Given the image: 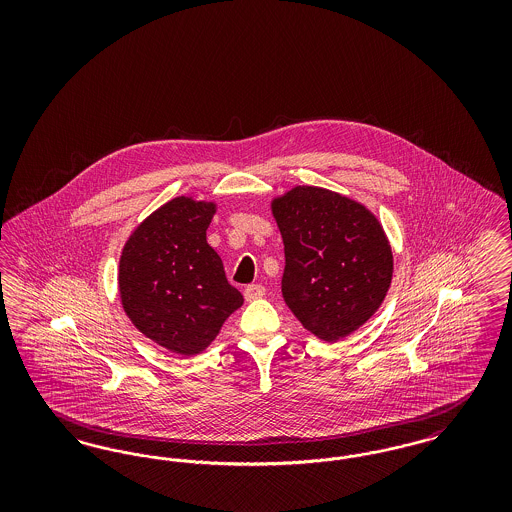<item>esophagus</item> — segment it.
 Returning a JSON list of instances; mask_svg holds the SVG:
<instances>
[{"instance_id": "obj_1", "label": "esophagus", "mask_w": 512, "mask_h": 512, "mask_svg": "<svg viewBox=\"0 0 512 512\" xmlns=\"http://www.w3.org/2000/svg\"><path fill=\"white\" fill-rule=\"evenodd\" d=\"M265 295V286L261 284H251L244 290L245 301H255V299H261Z\"/></svg>"}]
</instances>
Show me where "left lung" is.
I'll use <instances>...</instances> for the list:
<instances>
[{
  "label": "left lung",
  "mask_w": 512,
  "mask_h": 512,
  "mask_svg": "<svg viewBox=\"0 0 512 512\" xmlns=\"http://www.w3.org/2000/svg\"><path fill=\"white\" fill-rule=\"evenodd\" d=\"M270 209L286 253L282 295L295 318L324 341L361 328L393 276L382 224L363 203L317 186H295Z\"/></svg>",
  "instance_id": "left-lung-1"
}]
</instances>
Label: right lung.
I'll use <instances>...</instances> for the list:
<instances>
[{"label":"right lung","mask_w":512,"mask_h":512,"mask_svg":"<svg viewBox=\"0 0 512 512\" xmlns=\"http://www.w3.org/2000/svg\"><path fill=\"white\" fill-rule=\"evenodd\" d=\"M217 203L174 197L136 226L122 247V309L149 340L197 355L244 295L228 284L219 253L207 244Z\"/></svg>","instance_id":"1"}]
</instances>
